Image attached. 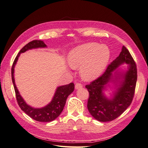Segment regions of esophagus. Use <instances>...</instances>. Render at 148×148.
I'll use <instances>...</instances> for the list:
<instances>
[{
    "label": "esophagus",
    "instance_id": "34e87169",
    "mask_svg": "<svg viewBox=\"0 0 148 148\" xmlns=\"http://www.w3.org/2000/svg\"><path fill=\"white\" fill-rule=\"evenodd\" d=\"M83 88V84L79 83H77L75 84V89H78L80 88Z\"/></svg>",
    "mask_w": 148,
    "mask_h": 148
}]
</instances>
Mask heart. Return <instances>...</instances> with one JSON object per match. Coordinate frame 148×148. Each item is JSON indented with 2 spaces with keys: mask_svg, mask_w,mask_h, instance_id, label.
Returning a JSON list of instances; mask_svg holds the SVG:
<instances>
[{
  "mask_svg": "<svg viewBox=\"0 0 148 148\" xmlns=\"http://www.w3.org/2000/svg\"><path fill=\"white\" fill-rule=\"evenodd\" d=\"M110 51L108 47L96 42L82 44L73 49L69 55V64L73 69L82 67L83 79L91 81L102 73L108 63Z\"/></svg>",
  "mask_w": 148,
  "mask_h": 148,
  "instance_id": "heart-1",
  "label": "heart"
}]
</instances>
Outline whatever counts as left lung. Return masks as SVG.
<instances>
[{"label":"left lung","mask_w":148,"mask_h":148,"mask_svg":"<svg viewBox=\"0 0 148 148\" xmlns=\"http://www.w3.org/2000/svg\"><path fill=\"white\" fill-rule=\"evenodd\" d=\"M123 63L129 65L122 72L118 68ZM137 80V69L130 53L124 46L119 56L107 67L101 77L86 85L89 96L88 109L92 117L99 122H110L122 114L131 104L135 95ZM109 83L114 84L116 91L110 98L103 91Z\"/></svg>","instance_id":"8db88e82"}]
</instances>
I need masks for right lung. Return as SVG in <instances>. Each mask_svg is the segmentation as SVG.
<instances>
[{
	"label": "right lung",
	"instance_id": "1",
	"mask_svg": "<svg viewBox=\"0 0 148 148\" xmlns=\"http://www.w3.org/2000/svg\"><path fill=\"white\" fill-rule=\"evenodd\" d=\"M47 46L42 41L40 40H34L28 43L22 48L18 53L15 59L13 62L12 67V79L14 86L16 101L18 102L21 109L27 114L31 118L42 122H49L54 120L59 117V115L63 110L65 105L67 97L70 94L74 91L75 85L73 83H71L69 84L64 85L57 87L51 102L45 107L42 108H34L33 107L26 104V102L21 97L15 83L14 78V68L16 62L18 59L20 53H23L29 49L36 48L46 47Z\"/></svg>",
	"mask_w": 148,
	"mask_h": 148
}]
</instances>
